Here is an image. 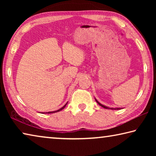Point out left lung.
<instances>
[{
  "label": "left lung",
  "mask_w": 156,
  "mask_h": 156,
  "mask_svg": "<svg viewBox=\"0 0 156 156\" xmlns=\"http://www.w3.org/2000/svg\"><path fill=\"white\" fill-rule=\"evenodd\" d=\"M96 101L97 102L98 104L99 105H100V106L102 107L103 108H105V109H120V108H117V109H114V108H109V107H106V106H105V105H102V104H100L98 101H97L96 99Z\"/></svg>",
  "instance_id": "1"
}]
</instances>
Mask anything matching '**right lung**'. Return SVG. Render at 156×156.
I'll return each mask as SVG.
<instances>
[{
  "instance_id": "add662e5",
  "label": "right lung",
  "mask_w": 156,
  "mask_h": 156,
  "mask_svg": "<svg viewBox=\"0 0 156 156\" xmlns=\"http://www.w3.org/2000/svg\"><path fill=\"white\" fill-rule=\"evenodd\" d=\"M67 103H66L65 105H64V106H63L62 108H60V109H58V110H57V111H54V112H46L45 113H56V112H60V111H61L62 109H64V108L65 107V106H66V105H67Z\"/></svg>"
}]
</instances>
